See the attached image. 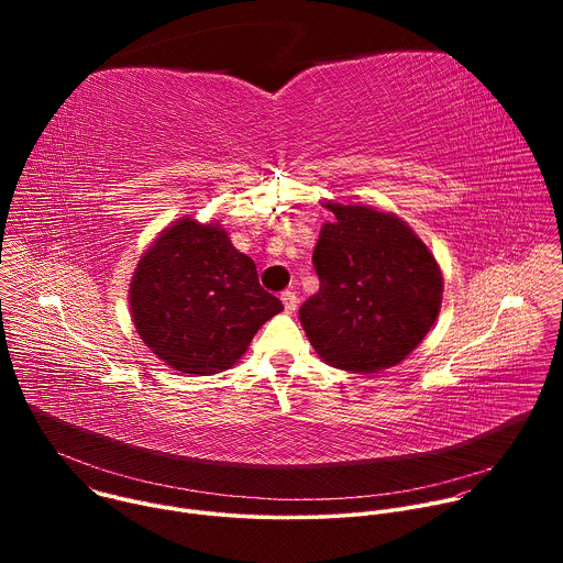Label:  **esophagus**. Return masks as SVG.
Wrapping results in <instances>:
<instances>
[{"instance_id":"esophagus-1","label":"esophagus","mask_w":563,"mask_h":563,"mask_svg":"<svg viewBox=\"0 0 563 563\" xmlns=\"http://www.w3.org/2000/svg\"><path fill=\"white\" fill-rule=\"evenodd\" d=\"M280 300H283V305H285V311L287 313H294L296 311V307H298V298H296V294L294 291H283L280 294Z\"/></svg>"}]
</instances>
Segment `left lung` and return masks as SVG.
Returning <instances> with one entry per match:
<instances>
[{
    "instance_id": "1",
    "label": "left lung",
    "mask_w": 563,
    "mask_h": 563,
    "mask_svg": "<svg viewBox=\"0 0 563 563\" xmlns=\"http://www.w3.org/2000/svg\"><path fill=\"white\" fill-rule=\"evenodd\" d=\"M334 222L320 229L311 263L318 294L300 325L332 367L376 372L404 361L434 325L443 280L434 256L391 213L361 205H325Z\"/></svg>"
}]
</instances>
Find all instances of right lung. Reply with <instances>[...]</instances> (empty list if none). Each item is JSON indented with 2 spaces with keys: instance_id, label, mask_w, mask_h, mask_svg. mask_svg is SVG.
<instances>
[{
  "instance_id": "obj_1",
  "label": "right lung",
  "mask_w": 563,
  "mask_h": 563,
  "mask_svg": "<svg viewBox=\"0 0 563 563\" xmlns=\"http://www.w3.org/2000/svg\"><path fill=\"white\" fill-rule=\"evenodd\" d=\"M283 302L218 224L178 220L159 233L131 280V313L155 356L185 374L229 369Z\"/></svg>"
}]
</instances>
